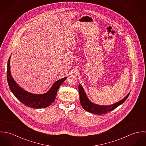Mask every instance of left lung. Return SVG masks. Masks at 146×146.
Here are the masks:
<instances>
[{"label":"left lung","instance_id":"8db88e82","mask_svg":"<svg viewBox=\"0 0 146 146\" xmlns=\"http://www.w3.org/2000/svg\"><path fill=\"white\" fill-rule=\"evenodd\" d=\"M79 92L80 94V102L82 107L85 111L96 115H102L112 111L119 106L123 104L130 94V93H129L123 99L116 103L108 106H103L94 104L90 101L87 97L86 94L80 84H79Z\"/></svg>","mask_w":146,"mask_h":146}]
</instances>
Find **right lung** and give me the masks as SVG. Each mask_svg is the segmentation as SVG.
<instances>
[{
	"label": "right lung",
	"mask_w": 146,
	"mask_h": 146,
	"mask_svg": "<svg viewBox=\"0 0 146 146\" xmlns=\"http://www.w3.org/2000/svg\"><path fill=\"white\" fill-rule=\"evenodd\" d=\"M9 57L7 63V81L12 93L22 104L33 108H42L49 106L55 100L57 91L61 84L67 79L63 78L57 80L50 89L44 94H33L25 90L17 83L11 75Z\"/></svg>",
	"instance_id": "obj_1"
}]
</instances>
